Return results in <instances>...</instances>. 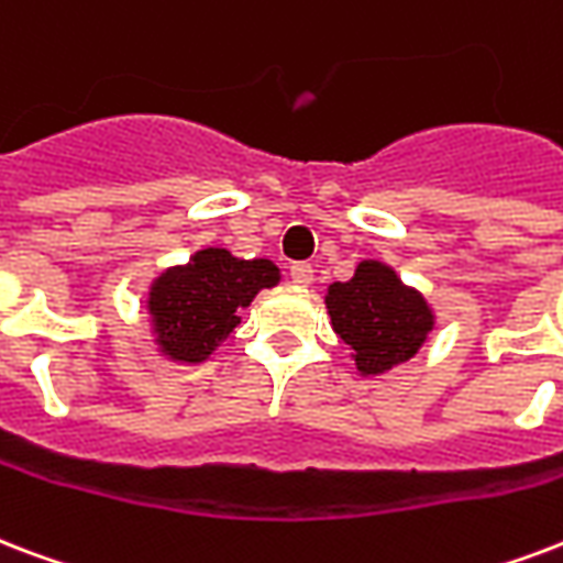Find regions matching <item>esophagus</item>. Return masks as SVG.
<instances>
[{
  "label": "esophagus",
  "instance_id": "34e87169",
  "mask_svg": "<svg viewBox=\"0 0 563 563\" xmlns=\"http://www.w3.org/2000/svg\"><path fill=\"white\" fill-rule=\"evenodd\" d=\"M289 277H291V283H298V286H310V283L316 280V274H312L310 263H295V265H291Z\"/></svg>",
  "mask_w": 563,
  "mask_h": 563
}]
</instances>
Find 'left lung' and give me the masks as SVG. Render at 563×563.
I'll return each instance as SVG.
<instances>
[{"label": "left lung", "instance_id": "left-lung-1", "mask_svg": "<svg viewBox=\"0 0 563 563\" xmlns=\"http://www.w3.org/2000/svg\"><path fill=\"white\" fill-rule=\"evenodd\" d=\"M324 307L360 377H380L413 360L437 328L428 298L380 260H363L351 280L330 283Z\"/></svg>", "mask_w": 563, "mask_h": 563}]
</instances>
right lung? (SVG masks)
I'll use <instances>...</instances> for the list:
<instances>
[{
	"label": "right lung",
	"mask_w": 563,
	"mask_h": 563,
	"mask_svg": "<svg viewBox=\"0 0 563 563\" xmlns=\"http://www.w3.org/2000/svg\"><path fill=\"white\" fill-rule=\"evenodd\" d=\"M280 283L272 260H239L227 247H203L153 277L144 295L150 339L162 360L197 366L242 324L239 310Z\"/></svg>",
	"instance_id": "add662e5"
}]
</instances>
